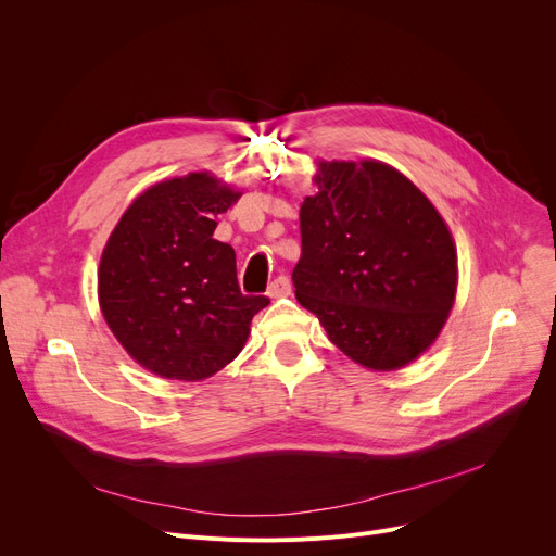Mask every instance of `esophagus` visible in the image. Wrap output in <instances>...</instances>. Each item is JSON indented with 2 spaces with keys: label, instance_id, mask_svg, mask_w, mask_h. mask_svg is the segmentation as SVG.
I'll list each match as a JSON object with an SVG mask.
<instances>
[{
  "label": "esophagus",
  "instance_id": "1",
  "mask_svg": "<svg viewBox=\"0 0 556 556\" xmlns=\"http://www.w3.org/2000/svg\"><path fill=\"white\" fill-rule=\"evenodd\" d=\"M288 295H290V281H288V277H277L268 286V298L270 300H279V298H288Z\"/></svg>",
  "mask_w": 556,
  "mask_h": 556
}]
</instances>
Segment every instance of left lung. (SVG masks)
<instances>
[{
  "mask_svg": "<svg viewBox=\"0 0 556 556\" xmlns=\"http://www.w3.org/2000/svg\"><path fill=\"white\" fill-rule=\"evenodd\" d=\"M300 207L295 298L344 356L394 371L440 338L457 295L453 233L426 193L378 160H317Z\"/></svg>",
  "mask_w": 556,
  "mask_h": 556,
  "instance_id": "left-lung-1",
  "label": "left lung"
}]
</instances>
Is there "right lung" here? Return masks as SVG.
<instances>
[{"label":"right lung","mask_w":556,"mask_h":556,"mask_svg":"<svg viewBox=\"0 0 556 556\" xmlns=\"http://www.w3.org/2000/svg\"><path fill=\"white\" fill-rule=\"evenodd\" d=\"M243 195L212 170L139 193L101 252L97 293L128 356L168 381H204L241 354L268 298H245L237 254L214 239L218 214Z\"/></svg>","instance_id":"add662e5"}]
</instances>
